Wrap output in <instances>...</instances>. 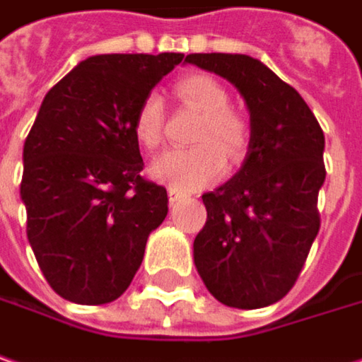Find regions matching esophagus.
Returning <instances> with one entry per match:
<instances>
[{"label":"esophagus","mask_w":362,"mask_h":362,"mask_svg":"<svg viewBox=\"0 0 362 362\" xmlns=\"http://www.w3.org/2000/svg\"><path fill=\"white\" fill-rule=\"evenodd\" d=\"M168 197H170V204H176L184 194H182L180 190H176V188H170V190H168Z\"/></svg>","instance_id":"1"}]
</instances>
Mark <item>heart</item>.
<instances>
[{
	"label": "heart",
	"mask_w": 362,
	"mask_h": 362,
	"mask_svg": "<svg viewBox=\"0 0 362 362\" xmlns=\"http://www.w3.org/2000/svg\"><path fill=\"white\" fill-rule=\"evenodd\" d=\"M178 96L202 112V122L190 149H170L151 161V176L176 190H197L217 180L225 170V156L238 161L245 151L250 131L244 118L231 112L225 88L211 75L194 74L178 83ZM135 137L147 149L158 147L163 133V102L158 94L143 98L135 115Z\"/></svg>",
	"instance_id": "heart-1"
}]
</instances>
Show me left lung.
I'll return each instance as SVG.
<instances>
[{
	"label": "left lung",
	"instance_id": "obj_1",
	"mask_svg": "<svg viewBox=\"0 0 362 362\" xmlns=\"http://www.w3.org/2000/svg\"><path fill=\"white\" fill-rule=\"evenodd\" d=\"M184 63L233 83L250 112L240 170L202 194L206 223L194 238V266L227 308H268L295 285L320 231L324 131L299 92L254 57L194 53Z\"/></svg>",
	"mask_w": 362,
	"mask_h": 362
}]
</instances>
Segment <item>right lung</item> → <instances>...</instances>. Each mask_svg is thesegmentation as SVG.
I'll return each mask as SVG.
<instances>
[{"label": "right lung", "instance_id": "add662e5", "mask_svg": "<svg viewBox=\"0 0 362 362\" xmlns=\"http://www.w3.org/2000/svg\"><path fill=\"white\" fill-rule=\"evenodd\" d=\"M182 53L94 54L45 96L24 143L20 199L36 262L57 295L118 299L168 215L163 186L141 178L135 115Z\"/></svg>", "mask_w": 362, "mask_h": 362}]
</instances>
